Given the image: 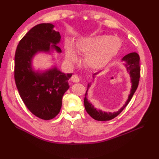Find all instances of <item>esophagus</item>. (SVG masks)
<instances>
[{
    "mask_svg": "<svg viewBox=\"0 0 159 159\" xmlns=\"http://www.w3.org/2000/svg\"><path fill=\"white\" fill-rule=\"evenodd\" d=\"M71 80H72V81L74 83H79L80 81L79 77L77 75H73L72 78H71Z\"/></svg>",
    "mask_w": 159,
    "mask_h": 159,
    "instance_id": "1",
    "label": "esophagus"
}]
</instances>
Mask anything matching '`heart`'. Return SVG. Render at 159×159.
Returning <instances> with one entry per match:
<instances>
[{
    "instance_id": "1",
    "label": "heart",
    "mask_w": 159,
    "mask_h": 159,
    "mask_svg": "<svg viewBox=\"0 0 159 159\" xmlns=\"http://www.w3.org/2000/svg\"><path fill=\"white\" fill-rule=\"evenodd\" d=\"M118 43H116V42ZM121 43L116 38L107 35H88L79 38L73 43L65 42V57L67 61L74 63L79 59L78 54L85 55L84 65L91 70L104 68L117 54Z\"/></svg>"
}]
</instances>
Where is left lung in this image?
<instances>
[{"mask_svg": "<svg viewBox=\"0 0 159 159\" xmlns=\"http://www.w3.org/2000/svg\"><path fill=\"white\" fill-rule=\"evenodd\" d=\"M139 56L137 52H131L128 54L126 56H124L121 61H125L124 66L126 68L128 72H129L130 80H131V89L130 93L128 95V99L126 102H125L124 106L121 108L120 109L118 110L116 112H106V111H102L100 109H96V108L94 107L93 104L91 103L87 99V92H88L89 88L91 86V83H88L87 85V89L85 93V98H84V105H85V110L89 116L93 118L94 120L98 121H109L113 119L116 117H117L121 111H122L125 107H126L128 104L129 103L132 97L134 95V92L137 89L138 85H139V78H140V66H139ZM98 73H95L93 74V78L94 79L96 75H97Z\"/></svg>", "mask_w": 159, "mask_h": 159, "instance_id": "left-lung-1", "label": "left lung"}]
</instances>
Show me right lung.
<instances>
[{"label":"right lung","instance_id":"right-lung-1","mask_svg":"<svg viewBox=\"0 0 159 159\" xmlns=\"http://www.w3.org/2000/svg\"><path fill=\"white\" fill-rule=\"evenodd\" d=\"M54 27L50 23L35 26L20 40L15 54L14 78L20 96L33 115L44 120L52 119L60 112L72 75L61 72L56 66L45 71L33 67V59L38 53L61 52L57 46L61 35Z\"/></svg>","mask_w":159,"mask_h":159}]
</instances>
